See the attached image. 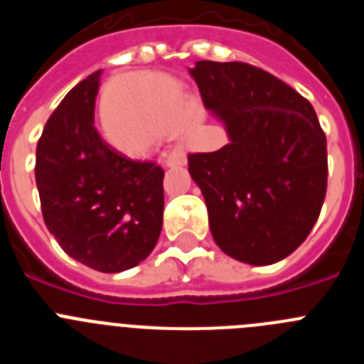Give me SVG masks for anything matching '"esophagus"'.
<instances>
[{
  "mask_svg": "<svg viewBox=\"0 0 364 364\" xmlns=\"http://www.w3.org/2000/svg\"><path fill=\"white\" fill-rule=\"evenodd\" d=\"M186 154L182 151H173L171 154H167L166 166L167 167H176V166H186Z\"/></svg>",
  "mask_w": 364,
  "mask_h": 364,
  "instance_id": "1",
  "label": "esophagus"
}]
</instances>
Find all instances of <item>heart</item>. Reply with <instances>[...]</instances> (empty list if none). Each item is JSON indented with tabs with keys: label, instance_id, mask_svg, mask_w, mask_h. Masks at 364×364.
Listing matches in <instances>:
<instances>
[{
	"label": "heart",
	"instance_id": "1",
	"mask_svg": "<svg viewBox=\"0 0 364 364\" xmlns=\"http://www.w3.org/2000/svg\"><path fill=\"white\" fill-rule=\"evenodd\" d=\"M109 111L117 117L104 118L109 142L127 153H144L164 134L176 133L180 146H191L197 127L184 87L159 74L133 73L120 76L105 95Z\"/></svg>",
	"mask_w": 364,
	"mask_h": 364
}]
</instances>
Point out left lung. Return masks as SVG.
Returning <instances> with one entry per match:
<instances>
[{
	"instance_id": "obj_1",
	"label": "left lung",
	"mask_w": 364,
	"mask_h": 364,
	"mask_svg": "<svg viewBox=\"0 0 364 364\" xmlns=\"http://www.w3.org/2000/svg\"><path fill=\"white\" fill-rule=\"evenodd\" d=\"M189 74L230 142L188 156L210 230L252 266L286 259L317 222L326 195V136L306 98L242 62H197Z\"/></svg>"
}]
</instances>
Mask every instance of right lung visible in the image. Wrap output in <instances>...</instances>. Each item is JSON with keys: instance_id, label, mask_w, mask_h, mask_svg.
<instances>
[{"instance_id": "obj_1", "label": "right lung", "mask_w": 364, "mask_h": 364, "mask_svg": "<svg viewBox=\"0 0 364 364\" xmlns=\"http://www.w3.org/2000/svg\"><path fill=\"white\" fill-rule=\"evenodd\" d=\"M100 74L73 87L45 124L36 186L47 230L63 252L104 273L134 268L162 231L164 169L112 149L95 127Z\"/></svg>"}]
</instances>
